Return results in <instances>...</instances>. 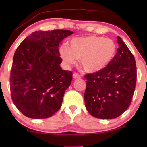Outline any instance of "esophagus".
Masks as SVG:
<instances>
[{"instance_id":"34e87169","label":"esophagus","mask_w":147,"mask_h":147,"mask_svg":"<svg viewBox=\"0 0 147 147\" xmlns=\"http://www.w3.org/2000/svg\"><path fill=\"white\" fill-rule=\"evenodd\" d=\"M73 77L74 78H75V79H79V78H81V76H80V74H78V73H74L73 74Z\"/></svg>"}]
</instances>
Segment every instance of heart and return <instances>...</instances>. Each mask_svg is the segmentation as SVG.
<instances>
[{
  "mask_svg": "<svg viewBox=\"0 0 147 147\" xmlns=\"http://www.w3.org/2000/svg\"><path fill=\"white\" fill-rule=\"evenodd\" d=\"M60 55L65 65H73L76 59L85 71L96 73L101 71L111 63L116 53V45L110 39L96 35L74 37L69 47L61 46Z\"/></svg>",
  "mask_w": 147,
  "mask_h": 147,
  "instance_id": "b5f03b06",
  "label": "heart"
}]
</instances>
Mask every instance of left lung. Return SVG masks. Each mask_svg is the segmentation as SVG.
Listing matches in <instances>:
<instances>
[{
	"label": "left lung",
	"instance_id": "obj_1",
	"mask_svg": "<svg viewBox=\"0 0 147 147\" xmlns=\"http://www.w3.org/2000/svg\"><path fill=\"white\" fill-rule=\"evenodd\" d=\"M114 59L101 71L86 74L84 100L86 109L94 117L117 118L131 103L136 82L135 59L121 38Z\"/></svg>",
	"mask_w": 147,
	"mask_h": 147
}]
</instances>
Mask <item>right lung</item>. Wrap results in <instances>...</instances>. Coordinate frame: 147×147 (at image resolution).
Masks as SVG:
<instances>
[{
	"label": "right lung",
	"instance_id": "1",
	"mask_svg": "<svg viewBox=\"0 0 147 147\" xmlns=\"http://www.w3.org/2000/svg\"><path fill=\"white\" fill-rule=\"evenodd\" d=\"M73 33L63 29L37 31L16 49L10 77L11 98L27 117L47 118L61 108L73 74L60 67L58 47Z\"/></svg>",
	"mask_w": 147,
	"mask_h": 147
}]
</instances>
